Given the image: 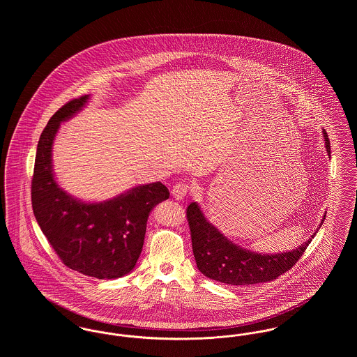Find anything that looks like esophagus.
Masks as SVG:
<instances>
[{
  "label": "esophagus",
  "mask_w": 357,
  "mask_h": 357,
  "mask_svg": "<svg viewBox=\"0 0 357 357\" xmlns=\"http://www.w3.org/2000/svg\"><path fill=\"white\" fill-rule=\"evenodd\" d=\"M187 192H188V186L186 183H176L171 188V195L176 201H182L186 197Z\"/></svg>",
  "instance_id": "1"
}]
</instances>
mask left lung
Listing matches in <instances>:
<instances>
[{"mask_svg":"<svg viewBox=\"0 0 357 357\" xmlns=\"http://www.w3.org/2000/svg\"><path fill=\"white\" fill-rule=\"evenodd\" d=\"M323 134L326 153L331 156V143L325 130ZM324 220L325 218L319 227H321ZM187 221L191 231L192 253L199 272L226 285H253L275 280L293 268L317 233H313L305 243H301L290 252L261 255L243 249L225 237L204 217V211L197 202L188 204Z\"/></svg>","mask_w":357,"mask_h":357,"instance_id":"1","label":"left lung"}]
</instances>
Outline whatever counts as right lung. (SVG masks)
Here are the masks:
<instances>
[{
    "label": "right lung",
    "instance_id": "1",
    "mask_svg": "<svg viewBox=\"0 0 357 357\" xmlns=\"http://www.w3.org/2000/svg\"><path fill=\"white\" fill-rule=\"evenodd\" d=\"M89 95L63 105L37 144L32 178L34 217L53 250L69 269L99 280L119 278L135 268L147 220L170 192L160 182L134 187L102 202H83L56 182L52 147L60 124L80 112Z\"/></svg>",
    "mask_w": 357,
    "mask_h": 357
}]
</instances>
